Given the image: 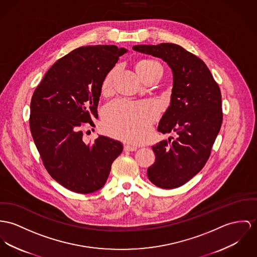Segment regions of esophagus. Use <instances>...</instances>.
Returning <instances> with one entry per match:
<instances>
[{
  "label": "esophagus",
  "instance_id": "esophagus-1",
  "mask_svg": "<svg viewBox=\"0 0 257 257\" xmlns=\"http://www.w3.org/2000/svg\"><path fill=\"white\" fill-rule=\"evenodd\" d=\"M137 147L136 146H132V145H125L124 146V151L126 152H134V151H137Z\"/></svg>",
  "mask_w": 257,
  "mask_h": 257
}]
</instances>
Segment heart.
Masks as SVG:
<instances>
[{"instance_id":"b5f03b06","label":"heart","mask_w":257,"mask_h":257,"mask_svg":"<svg viewBox=\"0 0 257 257\" xmlns=\"http://www.w3.org/2000/svg\"><path fill=\"white\" fill-rule=\"evenodd\" d=\"M136 71L145 81L156 73L162 75V66L155 59H141L136 63ZM115 75L116 69L113 68L104 76L101 83L102 94H108L112 90ZM158 114V106L152 101L134 102L117 99L105 107L103 126L113 136L138 143L146 137Z\"/></svg>"}]
</instances>
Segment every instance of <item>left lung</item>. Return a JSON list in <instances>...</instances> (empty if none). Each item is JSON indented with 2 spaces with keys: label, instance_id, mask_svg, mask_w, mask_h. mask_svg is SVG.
Listing matches in <instances>:
<instances>
[{
  "label": "left lung",
  "instance_id": "1",
  "mask_svg": "<svg viewBox=\"0 0 257 257\" xmlns=\"http://www.w3.org/2000/svg\"><path fill=\"white\" fill-rule=\"evenodd\" d=\"M133 50L162 59L172 70L170 105L158 131L177 137L152 147L156 161L148 177L159 188H178L197 175L210 156L223 119L221 92L206 64L179 45H138Z\"/></svg>",
  "mask_w": 257,
  "mask_h": 257
}]
</instances>
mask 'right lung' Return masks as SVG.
I'll return each mask as SVG.
<instances>
[{"instance_id":"obj_1","label":"right lung","mask_w":257,"mask_h":257,"mask_svg":"<svg viewBox=\"0 0 257 257\" xmlns=\"http://www.w3.org/2000/svg\"><path fill=\"white\" fill-rule=\"evenodd\" d=\"M126 53L114 45L75 49L47 71L32 96L29 124L44 166L72 192L102 188L122 153V144L105 136L86 144L81 128L94 124L102 80Z\"/></svg>"}]
</instances>
